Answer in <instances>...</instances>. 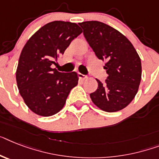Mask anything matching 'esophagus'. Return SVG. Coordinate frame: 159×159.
<instances>
[{"label": "esophagus", "mask_w": 159, "mask_h": 159, "mask_svg": "<svg viewBox=\"0 0 159 159\" xmlns=\"http://www.w3.org/2000/svg\"><path fill=\"white\" fill-rule=\"evenodd\" d=\"M78 76H79V79H80V80H86V79H88L87 75L81 74V73H79Z\"/></svg>", "instance_id": "34e87169"}]
</instances>
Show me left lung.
<instances>
[{"label": "left lung", "mask_w": 159, "mask_h": 159, "mask_svg": "<svg viewBox=\"0 0 159 159\" xmlns=\"http://www.w3.org/2000/svg\"><path fill=\"white\" fill-rule=\"evenodd\" d=\"M98 59L106 60L108 76L90 93L92 101L106 112L125 108L134 99L141 80V61L132 44L119 31L98 21L79 23Z\"/></svg>", "instance_id": "1"}]
</instances>
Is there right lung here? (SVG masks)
Listing matches in <instances>:
<instances>
[{
  "label": "right lung",
  "instance_id": "right-lung-1",
  "mask_svg": "<svg viewBox=\"0 0 159 159\" xmlns=\"http://www.w3.org/2000/svg\"><path fill=\"white\" fill-rule=\"evenodd\" d=\"M81 32L76 23L53 21L38 30L23 47L17 84L26 105L36 115L51 116L59 112L78 84L76 72H58L51 66Z\"/></svg>",
  "mask_w": 159,
  "mask_h": 159
}]
</instances>
